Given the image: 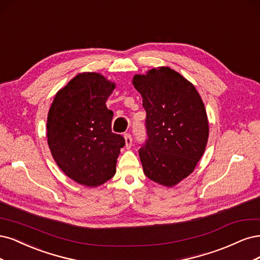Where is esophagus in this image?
Returning <instances> with one entry per match:
<instances>
[{"instance_id":"obj_1","label":"esophagus","mask_w":260,"mask_h":260,"mask_svg":"<svg viewBox=\"0 0 260 260\" xmlns=\"http://www.w3.org/2000/svg\"><path fill=\"white\" fill-rule=\"evenodd\" d=\"M124 139H125V146H126L127 149H129L132 147V144H133L132 136L129 135V134H125Z\"/></svg>"}]
</instances>
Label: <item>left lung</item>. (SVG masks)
I'll use <instances>...</instances> for the list:
<instances>
[{
    "label": "left lung",
    "mask_w": 260,
    "mask_h": 260,
    "mask_svg": "<svg viewBox=\"0 0 260 260\" xmlns=\"http://www.w3.org/2000/svg\"><path fill=\"white\" fill-rule=\"evenodd\" d=\"M133 85L142 97L148 139L139 149L144 173L174 187L194 171L207 145L204 104L194 85L169 67L135 74Z\"/></svg>",
    "instance_id": "8db88e82"
}]
</instances>
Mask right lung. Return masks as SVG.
<instances>
[{
    "label": "right lung",
    "mask_w": 260,
    "mask_h": 260,
    "mask_svg": "<svg viewBox=\"0 0 260 260\" xmlns=\"http://www.w3.org/2000/svg\"><path fill=\"white\" fill-rule=\"evenodd\" d=\"M115 83L83 72L57 91L47 115V144L56 164L75 182L98 187L115 174L125 140L111 131L106 106Z\"/></svg>",
    "instance_id": "right-lung-1"
}]
</instances>
